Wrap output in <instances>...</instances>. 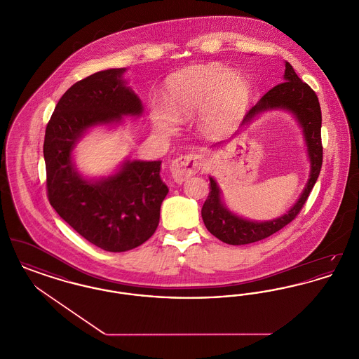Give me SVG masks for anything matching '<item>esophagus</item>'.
Segmentation results:
<instances>
[{"instance_id":"obj_1","label":"esophagus","mask_w":359,"mask_h":359,"mask_svg":"<svg viewBox=\"0 0 359 359\" xmlns=\"http://www.w3.org/2000/svg\"><path fill=\"white\" fill-rule=\"evenodd\" d=\"M201 167H202L201 154H191L187 156H179L177 158H175L170 165V170L175 182L182 183L199 171Z\"/></svg>"}]
</instances>
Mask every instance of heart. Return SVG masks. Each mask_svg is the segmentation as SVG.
I'll return each mask as SVG.
<instances>
[{"instance_id": "b5f03b06", "label": "heart", "mask_w": 359, "mask_h": 359, "mask_svg": "<svg viewBox=\"0 0 359 359\" xmlns=\"http://www.w3.org/2000/svg\"><path fill=\"white\" fill-rule=\"evenodd\" d=\"M250 97V83L238 71L221 63L195 65L172 74L165 85L167 101H154L149 116L163 135L175 133L180 120L196 111L205 129L218 130L238 120Z\"/></svg>"}]
</instances>
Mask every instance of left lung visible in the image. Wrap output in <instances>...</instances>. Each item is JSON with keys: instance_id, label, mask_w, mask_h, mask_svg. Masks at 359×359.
<instances>
[{"instance_id": "1", "label": "left lung", "mask_w": 359, "mask_h": 359, "mask_svg": "<svg viewBox=\"0 0 359 359\" xmlns=\"http://www.w3.org/2000/svg\"><path fill=\"white\" fill-rule=\"evenodd\" d=\"M285 63L284 82L274 86L258 102L248 111L239 125L238 130L231 136H238L253 121L261 114L272 110H283L290 113V116L302 128L304 142L307 147V156L309 160V176L307 184L296 203L290 210L271 221H252L241 217L238 214L229 210L223 203L222 189L218 186L217 180L210 176V194L202 207V218L207 230L218 239L229 245H246L253 243L261 239L268 238L276 231L281 230L284 226L292 222L302 207L306 203L309 192L315 186L323 161V148H322V111L319 100L315 91L304 83L288 62ZM230 138V140H231ZM227 141H221L211 148L221 147Z\"/></svg>"}]
</instances>
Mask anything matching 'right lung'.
I'll list each match as a JSON object with an SVG mask.
<instances>
[{"mask_svg": "<svg viewBox=\"0 0 359 359\" xmlns=\"http://www.w3.org/2000/svg\"><path fill=\"white\" fill-rule=\"evenodd\" d=\"M126 69L95 72L71 86L56 104L46 129L47 192L55 211L83 238L106 252H126L154 236L160 207L168 194L161 160H123L109 176L86 177L74 151L97 126H118L141 117L142 102Z\"/></svg>", "mask_w": 359, "mask_h": 359, "instance_id": "1", "label": "right lung"}]
</instances>
